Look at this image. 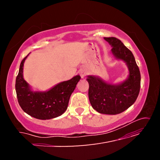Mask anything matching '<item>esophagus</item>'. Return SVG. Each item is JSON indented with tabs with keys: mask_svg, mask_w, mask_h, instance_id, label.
<instances>
[{
	"mask_svg": "<svg viewBox=\"0 0 160 160\" xmlns=\"http://www.w3.org/2000/svg\"><path fill=\"white\" fill-rule=\"evenodd\" d=\"M79 75L81 76V77H82V78H84L85 76H86V75H87L86 71H85L84 69L80 70V71H79Z\"/></svg>",
	"mask_w": 160,
	"mask_h": 160,
	"instance_id": "1",
	"label": "esophagus"
}]
</instances>
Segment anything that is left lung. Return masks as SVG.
I'll return each instance as SVG.
<instances>
[{
    "label": "left lung",
    "mask_w": 160,
    "mask_h": 160,
    "mask_svg": "<svg viewBox=\"0 0 160 160\" xmlns=\"http://www.w3.org/2000/svg\"><path fill=\"white\" fill-rule=\"evenodd\" d=\"M111 46V53L128 66V78L119 84H109L98 76H87L89 99L92 108L100 113L115 115L123 112L136 100L141 87V73L132 52L114 37L104 38Z\"/></svg>",
    "instance_id": "1"
}]
</instances>
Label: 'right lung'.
<instances>
[{"label": "right lung", "mask_w": 160, "mask_h": 160, "mask_svg": "<svg viewBox=\"0 0 160 160\" xmlns=\"http://www.w3.org/2000/svg\"><path fill=\"white\" fill-rule=\"evenodd\" d=\"M28 56L21 62L16 78L15 89L19 106L26 113L38 119L60 117L66 111L70 97L81 76L77 75L68 81L58 83L49 90L34 91L23 77L24 62Z\"/></svg>", "instance_id": "right-lung-1"}]
</instances>
